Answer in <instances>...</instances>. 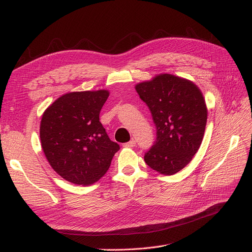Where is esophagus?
<instances>
[{
  "mask_svg": "<svg viewBox=\"0 0 252 252\" xmlns=\"http://www.w3.org/2000/svg\"><path fill=\"white\" fill-rule=\"evenodd\" d=\"M134 146H135V141L134 140H131V141H129V142L124 144V147L131 148V147H134Z\"/></svg>",
  "mask_w": 252,
  "mask_h": 252,
  "instance_id": "esophagus-1",
  "label": "esophagus"
}]
</instances>
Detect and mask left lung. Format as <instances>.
I'll list each match as a JSON object with an SVG mask.
<instances>
[{
  "instance_id": "obj_1",
  "label": "left lung",
  "mask_w": 252,
  "mask_h": 252,
  "mask_svg": "<svg viewBox=\"0 0 252 252\" xmlns=\"http://www.w3.org/2000/svg\"><path fill=\"white\" fill-rule=\"evenodd\" d=\"M134 88L157 127V141L145 162L159 174L179 172L191 162L204 138L208 110L201 89L171 73L157 74Z\"/></svg>"
}]
</instances>
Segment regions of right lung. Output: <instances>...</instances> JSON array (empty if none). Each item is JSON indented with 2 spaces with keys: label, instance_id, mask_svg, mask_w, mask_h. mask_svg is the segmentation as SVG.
<instances>
[{
  "label": "right lung",
  "instance_id": "obj_1",
  "mask_svg": "<svg viewBox=\"0 0 252 252\" xmlns=\"http://www.w3.org/2000/svg\"><path fill=\"white\" fill-rule=\"evenodd\" d=\"M108 96L106 89L67 93L43 113L40 139L44 155L52 169L72 184L97 182L120 149L100 122Z\"/></svg>",
  "mask_w": 252,
  "mask_h": 252
}]
</instances>
